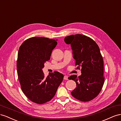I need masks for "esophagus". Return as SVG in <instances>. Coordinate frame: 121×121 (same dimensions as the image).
<instances>
[{"label":"esophagus","instance_id":"esophagus-1","mask_svg":"<svg viewBox=\"0 0 121 121\" xmlns=\"http://www.w3.org/2000/svg\"><path fill=\"white\" fill-rule=\"evenodd\" d=\"M64 80H68V76L67 75H64Z\"/></svg>","mask_w":121,"mask_h":121}]
</instances>
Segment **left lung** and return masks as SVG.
I'll return each instance as SVG.
<instances>
[{
  "instance_id": "obj_1",
  "label": "left lung",
  "mask_w": 121,
  "mask_h": 121,
  "mask_svg": "<svg viewBox=\"0 0 121 121\" xmlns=\"http://www.w3.org/2000/svg\"><path fill=\"white\" fill-rule=\"evenodd\" d=\"M64 41L70 44L77 69L82 68L81 75L68 78L75 81L77 86L71 94L80 101H91L99 94L104 82L103 59L99 48L91 38L82 34L66 36Z\"/></svg>"
}]
</instances>
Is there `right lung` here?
I'll use <instances>...</instances> for the list:
<instances>
[{
  "label": "right lung",
  "mask_w": 121,
  "mask_h": 121,
  "mask_svg": "<svg viewBox=\"0 0 121 121\" xmlns=\"http://www.w3.org/2000/svg\"><path fill=\"white\" fill-rule=\"evenodd\" d=\"M56 41L33 37L24 41L19 48L17 68L21 88L26 97L37 104L50 101L63 81L64 75L58 71L46 78L42 70L57 46Z\"/></svg>",
  "instance_id": "add662e5"
}]
</instances>
